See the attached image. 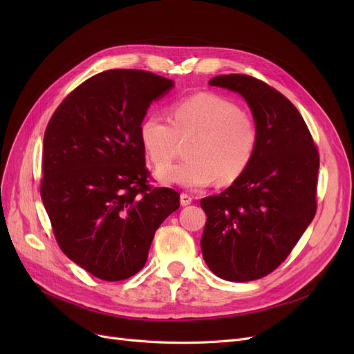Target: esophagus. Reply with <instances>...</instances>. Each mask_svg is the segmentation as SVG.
I'll return each mask as SVG.
<instances>
[{
	"label": "esophagus",
	"instance_id": "34e87169",
	"mask_svg": "<svg viewBox=\"0 0 354 354\" xmlns=\"http://www.w3.org/2000/svg\"><path fill=\"white\" fill-rule=\"evenodd\" d=\"M192 201H194V198H192V196L187 195V194H181V195H180V203H181V205H183V207L190 205Z\"/></svg>",
	"mask_w": 354,
	"mask_h": 354
}]
</instances>
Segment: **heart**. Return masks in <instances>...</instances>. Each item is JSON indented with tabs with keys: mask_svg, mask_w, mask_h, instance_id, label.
<instances>
[{
	"mask_svg": "<svg viewBox=\"0 0 354 354\" xmlns=\"http://www.w3.org/2000/svg\"><path fill=\"white\" fill-rule=\"evenodd\" d=\"M138 138L156 168L167 167L187 142L186 160L156 173L164 185L202 189L217 178L220 185L236 181L251 165L260 131L252 113L216 93H196L176 102L171 121L151 113L138 127Z\"/></svg>",
	"mask_w": 354,
	"mask_h": 354,
	"instance_id": "1",
	"label": "heart"
}]
</instances>
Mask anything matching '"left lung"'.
Returning a JSON list of instances; mask_svg holds the SVG:
<instances>
[{
  "instance_id": "obj_1",
  "label": "left lung",
  "mask_w": 354,
  "mask_h": 354,
  "mask_svg": "<svg viewBox=\"0 0 354 354\" xmlns=\"http://www.w3.org/2000/svg\"><path fill=\"white\" fill-rule=\"evenodd\" d=\"M209 85L242 95L260 140L230 187L201 199L207 214L202 255L221 279H261L286 260L315 217L319 152L303 116L270 85L242 73L220 75Z\"/></svg>"
}]
</instances>
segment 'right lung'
I'll list each match as a JSON object with an SVG mask.
<instances>
[{"instance_id":"add662e5","label":"right lung","mask_w":354,"mask_h":354,"mask_svg":"<svg viewBox=\"0 0 354 354\" xmlns=\"http://www.w3.org/2000/svg\"><path fill=\"white\" fill-rule=\"evenodd\" d=\"M174 82L111 69L78 85L46 128L41 199L60 250L102 281L143 269L155 232L180 207L178 192L149 183L138 127Z\"/></svg>"}]
</instances>
